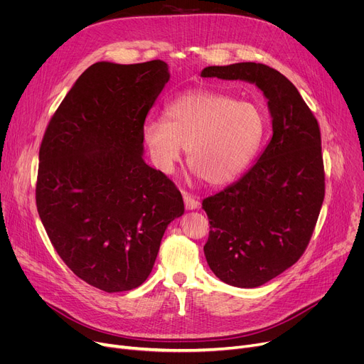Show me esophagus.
<instances>
[{
	"label": "esophagus",
	"instance_id": "1",
	"mask_svg": "<svg viewBox=\"0 0 364 364\" xmlns=\"http://www.w3.org/2000/svg\"><path fill=\"white\" fill-rule=\"evenodd\" d=\"M183 200H184V206H186L187 211H193V209L199 208V202L193 196H190L186 192L183 193Z\"/></svg>",
	"mask_w": 364,
	"mask_h": 364
}]
</instances>
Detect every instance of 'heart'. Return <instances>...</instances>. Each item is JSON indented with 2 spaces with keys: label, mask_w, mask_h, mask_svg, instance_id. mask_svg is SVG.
Instances as JSON below:
<instances>
[{
  "label": "heart",
  "mask_w": 364,
  "mask_h": 364,
  "mask_svg": "<svg viewBox=\"0 0 364 364\" xmlns=\"http://www.w3.org/2000/svg\"><path fill=\"white\" fill-rule=\"evenodd\" d=\"M164 114L165 121L149 119L141 131L153 165L168 174L186 149L190 169L209 186L237 178L255 159L267 131L258 105L220 92L184 94Z\"/></svg>",
  "instance_id": "b5f03b06"
}]
</instances>
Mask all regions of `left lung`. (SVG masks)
Here are the masks:
<instances>
[{
	"instance_id": "left-lung-1",
	"label": "left lung",
	"mask_w": 364,
	"mask_h": 364,
	"mask_svg": "<svg viewBox=\"0 0 364 364\" xmlns=\"http://www.w3.org/2000/svg\"><path fill=\"white\" fill-rule=\"evenodd\" d=\"M202 78L243 81L262 91L273 136L255 165L202 202L211 230L203 246L227 284L257 288L292 267L307 247L324 199L317 119L284 75L261 63L208 66Z\"/></svg>"
}]
</instances>
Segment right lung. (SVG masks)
Returning <instances> with one entry per match:
<instances>
[{
    "instance_id": "1",
    "label": "right lung",
    "mask_w": 364,
    "mask_h": 364,
    "mask_svg": "<svg viewBox=\"0 0 364 364\" xmlns=\"http://www.w3.org/2000/svg\"><path fill=\"white\" fill-rule=\"evenodd\" d=\"M168 65L97 62L66 94L40 149L36 208L57 254L105 292L150 274L181 193L144 159L143 125L169 81Z\"/></svg>"
}]
</instances>
